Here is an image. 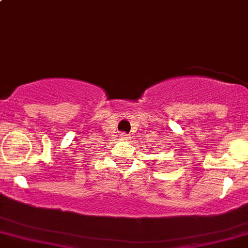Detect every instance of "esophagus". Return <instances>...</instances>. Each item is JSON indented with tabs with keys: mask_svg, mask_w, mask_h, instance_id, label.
Instances as JSON below:
<instances>
[{
	"mask_svg": "<svg viewBox=\"0 0 248 248\" xmlns=\"http://www.w3.org/2000/svg\"><path fill=\"white\" fill-rule=\"evenodd\" d=\"M121 140H130V136L127 134H122L121 135Z\"/></svg>",
	"mask_w": 248,
	"mask_h": 248,
	"instance_id": "esophagus-1",
	"label": "esophagus"
}]
</instances>
